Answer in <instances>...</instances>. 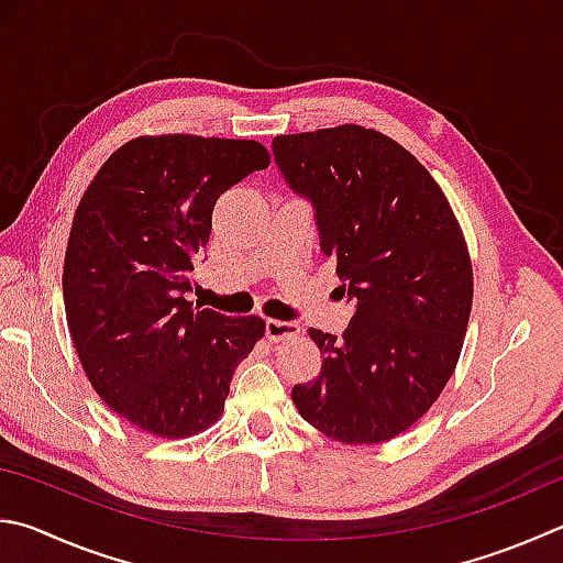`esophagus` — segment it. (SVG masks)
Listing matches in <instances>:
<instances>
[{
  "instance_id": "1",
  "label": "esophagus",
  "mask_w": 563,
  "mask_h": 563,
  "mask_svg": "<svg viewBox=\"0 0 563 563\" xmlns=\"http://www.w3.org/2000/svg\"><path fill=\"white\" fill-rule=\"evenodd\" d=\"M265 334H268L271 342H278L285 340V336L300 334V324L288 320H265Z\"/></svg>"
}]
</instances>
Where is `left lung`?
<instances>
[{
	"label": "left lung",
	"instance_id": "left-lung-1",
	"mask_svg": "<svg viewBox=\"0 0 563 563\" xmlns=\"http://www.w3.org/2000/svg\"><path fill=\"white\" fill-rule=\"evenodd\" d=\"M273 155L312 203L320 251L356 300L342 336L310 330L322 369L295 384L292 401L334 441H391L433 406L463 350L473 308L463 231L421 162L376 130L278 135Z\"/></svg>",
	"mask_w": 563,
	"mask_h": 563
}]
</instances>
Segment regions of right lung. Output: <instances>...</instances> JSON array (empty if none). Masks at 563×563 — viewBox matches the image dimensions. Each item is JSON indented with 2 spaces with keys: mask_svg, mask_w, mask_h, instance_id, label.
Here are the masks:
<instances>
[{
  "mask_svg": "<svg viewBox=\"0 0 563 563\" xmlns=\"http://www.w3.org/2000/svg\"><path fill=\"white\" fill-rule=\"evenodd\" d=\"M271 165L255 140L135 137L112 152L76 209L64 263L70 340L108 408L159 438L217 423L261 317L194 308V261L223 191Z\"/></svg>",
  "mask_w": 563,
  "mask_h": 563,
  "instance_id": "obj_1",
  "label": "right lung"
}]
</instances>
